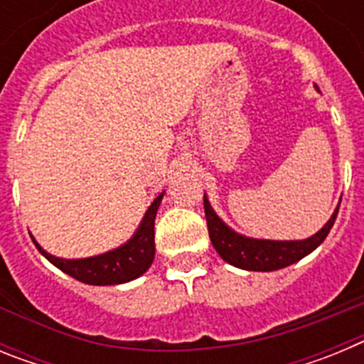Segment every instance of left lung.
Wrapping results in <instances>:
<instances>
[{
	"label": "left lung",
	"instance_id": "obj_1",
	"mask_svg": "<svg viewBox=\"0 0 364 364\" xmlns=\"http://www.w3.org/2000/svg\"><path fill=\"white\" fill-rule=\"evenodd\" d=\"M204 211L211 244L222 259L230 262L231 266L247 269V272H275V269L294 264L302 257L310 255L315 247L323 244L326 235L332 230L333 222H336L339 205L336 208L330 220L317 233L304 240H264L252 239V237L237 233L218 218V215L215 213L210 200L205 197V193Z\"/></svg>",
	"mask_w": 364,
	"mask_h": 364
}]
</instances>
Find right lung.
Masks as SVG:
<instances>
[{"label": "right lung", "instance_id": "right-lung-1", "mask_svg": "<svg viewBox=\"0 0 364 364\" xmlns=\"http://www.w3.org/2000/svg\"><path fill=\"white\" fill-rule=\"evenodd\" d=\"M164 198V193L154 198L153 204L147 208L142 222L134 235L125 244H122L117 250H111L107 253L96 257H87V259H60L50 253H47L36 239L32 237V242L36 244L41 255L49 260L50 264L62 269L63 273L70 275L73 279L85 284L92 286H111L124 284L149 269L151 262L154 259V217L159 211V205Z\"/></svg>", "mask_w": 364, "mask_h": 364}]
</instances>
